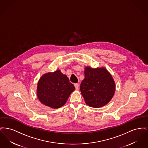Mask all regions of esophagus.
Returning a JSON list of instances; mask_svg holds the SVG:
<instances>
[{
  "label": "esophagus",
  "mask_w": 148,
  "mask_h": 148,
  "mask_svg": "<svg viewBox=\"0 0 148 148\" xmlns=\"http://www.w3.org/2000/svg\"><path fill=\"white\" fill-rule=\"evenodd\" d=\"M74 86H75V88L76 89H79V84H77V83L75 84H74Z\"/></svg>",
  "instance_id": "esophagus-1"
}]
</instances>
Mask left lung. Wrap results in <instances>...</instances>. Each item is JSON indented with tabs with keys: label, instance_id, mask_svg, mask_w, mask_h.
I'll list each match as a JSON object with an SVG mask.
<instances>
[{
	"label": "left lung",
	"instance_id": "left-lung-1",
	"mask_svg": "<svg viewBox=\"0 0 148 148\" xmlns=\"http://www.w3.org/2000/svg\"><path fill=\"white\" fill-rule=\"evenodd\" d=\"M85 78L80 89L87 105L100 108L107 104L113 98L115 84L111 74L104 68L86 67Z\"/></svg>",
	"mask_w": 148,
	"mask_h": 148
}]
</instances>
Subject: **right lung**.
<instances>
[{"mask_svg":"<svg viewBox=\"0 0 148 148\" xmlns=\"http://www.w3.org/2000/svg\"><path fill=\"white\" fill-rule=\"evenodd\" d=\"M74 90L75 87L68 77L58 70L40 77L38 83L37 96L45 106L57 109L66 103Z\"/></svg>","mask_w":148,"mask_h":148,"instance_id":"add662e5","label":"right lung"}]
</instances>
